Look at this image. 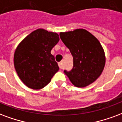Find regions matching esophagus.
I'll return each instance as SVG.
<instances>
[{"label":"esophagus","mask_w":122,"mask_h":122,"mask_svg":"<svg viewBox=\"0 0 122 122\" xmlns=\"http://www.w3.org/2000/svg\"><path fill=\"white\" fill-rule=\"evenodd\" d=\"M58 65L59 66V68H61V69H63L64 68V64H63V61H61V62H59L58 63Z\"/></svg>","instance_id":"obj_1"}]
</instances>
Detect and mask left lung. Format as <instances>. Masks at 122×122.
<instances>
[{"mask_svg": "<svg viewBox=\"0 0 122 122\" xmlns=\"http://www.w3.org/2000/svg\"><path fill=\"white\" fill-rule=\"evenodd\" d=\"M60 38L73 56L72 69L64 72L77 87H85L100 77L105 64V56L100 41L85 29L61 32Z\"/></svg>", "mask_w": 122, "mask_h": 122, "instance_id": "1", "label": "left lung"}]
</instances>
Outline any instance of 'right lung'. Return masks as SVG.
Returning a JSON list of instances; mask_svg holds the SVG:
<instances>
[{
  "instance_id": "1",
  "label": "right lung",
  "mask_w": 122,
  "mask_h": 122,
  "mask_svg": "<svg viewBox=\"0 0 122 122\" xmlns=\"http://www.w3.org/2000/svg\"><path fill=\"white\" fill-rule=\"evenodd\" d=\"M59 41L57 33L37 29L26 36L15 50L13 62L23 83L34 90L49 83L59 66L51 50Z\"/></svg>"
}]
</instances>
